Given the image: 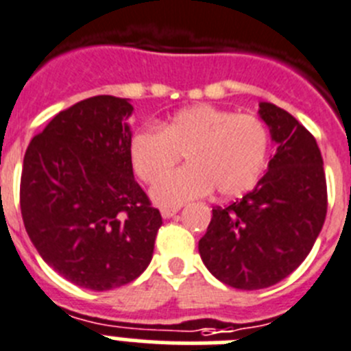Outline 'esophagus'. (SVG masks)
Listing matches in <instances>:
<instances>
[{"label":"esophagus","instance_id":"1","mask_svg":"<svg viewBox=\"0 0 351 351\" xmlns=\"http://www.w3.org/2000/svg\"><path fill=\"white\" fill-rule=\"evenodd\" d=\"M178 211L180 208H162V210H160V215H162L164 219H171V217H175Z\"/></svg>","mask_w":351,"mask_h":351}]
</instances>
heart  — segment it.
Segmentation results:
<instances>
[{"label": "heart", "mask_w": 351, "mask_h": 351, "mask_svg": "<svg viewBox=\"0 0 351 351\" xmlns=\"http://www.w3.org/2000/svg\"><path fill=\"white\" fill-rule=\"evenodd\" d=\"M186 156L188 166L163 177ZM269 132L255 115L229 112L211 105L180 110L159 129L132 134L129 160L134 175L152 183L154 203L178 208L217 189L222 197L250 191L266 168Z\"/></svg>", "instance_id": "1"}]
</instances>
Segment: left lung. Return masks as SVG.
I'll return each instance as SVG.
<instances>
[{
  "label": "left lung",
  "instance_id": "8db88e82",
  "mask_svg": "<svg viewBox=\"0 0 351 351\" xmlns=\"http://www.w3.org/2000/svg\"><path fill=\"white\" fill-rule=\"evenodd\" d=\"M278 148L248 194L213 208L199 254L217 280L239 290L282 282L313 248L327 215L324 159L313 134L289 112L261 103Z\"/></svg>",
  "mask_w": 351,
  "mask_h": 351
}]
</instances>
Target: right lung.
Wrapping results in <instances>:
<instances>
[{"label":"right lung","mask_w":351,"mask_h":351,"mask_svg":"<svg viewBox=\"0 0 351 351\" xmlns=\"http://www.w3.org/2000/svg\"><path fill=\"white\" fill-rule=\"evenodd\" d=\"M128 99L94 96L62 110L31 140L21 211L43 261L68 282L112 290L152 261L162 217L134 180Z\"/></svg>","instance_id":"right-lung-1"}]
</instances>
